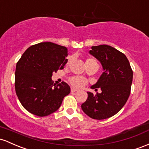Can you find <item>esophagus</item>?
I'll return each mask as SVG.
<instances>
[{"instance_id":"esophagus-1","label":"esophagus","mask_w":149,"mask_h":149,"mask_svg":"<svg viewBox=\"0 0 149 149\" xmlns=\"http://www.w3.org/2000/svg\"><path fill=\"white\" fill-rule=\"evenodd\" d=\"M77 91V88H73V87L71 88V92H75V91Z\"/></svg>"}]
</instances>
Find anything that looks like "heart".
I'll return each instance as SVG.
<instances>
[{
	"instance_id": "1",
	"label": "heart",
	"mask_w": 149,
	"mask_h": 149,
	"mask_svg": "<svg viewBox=\"0 0 149 149\" xmlns=\"http://www.w3.org/2000/svg\"><path fill=\"white\" fill-rule=\"evenodd\" d=\"M70 61H71V58H68V61H67V65H68L70 63ZM85 65H86V67L92 65H98V63H97L96 60L95 58H86V61H85ZM70 83L74 87L76 88H81L83 87L86 84V80L84 79V77H81L79 76H73L72 77L70 78L69 79Z\"/></svg>"
}]
</instances>
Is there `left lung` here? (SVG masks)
Listing matches in <instances>:
<instances>
[{
	"label": "left lung",
	"instance_id": "1",
	"mask_svg": "<svg viewBox=\"0 0 149 149\" xmlns=\"http://www.w3.org/2000/svg\"><path fill=\"white\" fill-rule=\"evenodd\" d=\"M89 53L101 62L103 74L92 88H101L102 92L88 98L81 104L85 114L96 120L111 118L123 108L130 95L133 71L124 53L108 45L92 46Z\"/></svg>",
	"mask_w": 149,
	"mask_h": 149
}]
</instances>
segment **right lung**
<instances>
[{"instance_id":"obj_1","label":"right lung","mask_w":149,"mask_h":149,"mask_svg":"<svg viewBox=\"0 0 149 149\" xmlns=\"http://www.w3.org/2000/svg\"><path fill=\"white\" fill-rule=\"evenodd\" d=\"M68 48L51 42L30 46L16 65L15 87L21 104L31 114L44 117L56 112L64 97L70 93L65 81L57 86L53 72L63 70L68 59Z\"/></svg>"}]
</instances>
